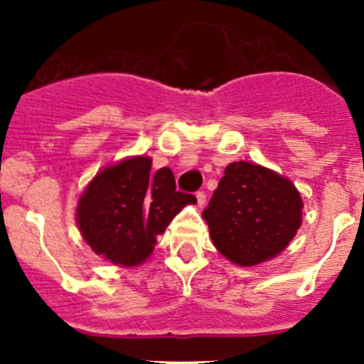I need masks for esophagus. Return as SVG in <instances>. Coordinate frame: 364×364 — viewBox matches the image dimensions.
<instances>
[{
    "mask_svg": "<svg viewBox=\"0 0 364 364\" xmlns=\"http://www.w3.org/2000/svg\"><path fill=\"white\" fill-rule=\"evenodd\" d=\"M195 197H197L198 208H204V205H205V193L204 191H197V195H195Z\"/></svg>",
    "mask_w": 364,
    "mask_h": 364,
    "instance_id": "34e87169",
    "label": "esophagus"
}]
</instances>
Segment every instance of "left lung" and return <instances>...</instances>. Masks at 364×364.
Here are the masks:
<instances>
[{"label":"left lung","instance_id":"1","mask_svg":"<svg viewBox=\"0 0 364 364\" xmlns=\"http://www.w3.org/2000/svg\"><path fill=\"white\" fill-rule=\"evenodd\" d=\"M302 200L284 176L233 162L202 211L215 247L231 262L255 266L279 255L301 228Z\"/></svg>","mask_w":364,"mask_h":364}]
</instances>
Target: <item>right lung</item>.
I'll use <instances>...</instances> for the list:
<instances>
[{
    "label": "right lung",
    "mask_w": 364,
    "mask_h": 364,
    "mask_svg": "<svg viewBox=\"0 0 364 364\" xmlns=\"http://www.w3.org/2000/svg\"><path fill=\"white\" fill-rule=\"evenodd\" d=\"M197 198L176 191L169 167L151 171V159L134 156L92 178L80 198L76 218L83 239L98 255L136 266L153 252L156 235Z\"/></svg>",
    "instance_id": "obj_1"
}]
</instances>
